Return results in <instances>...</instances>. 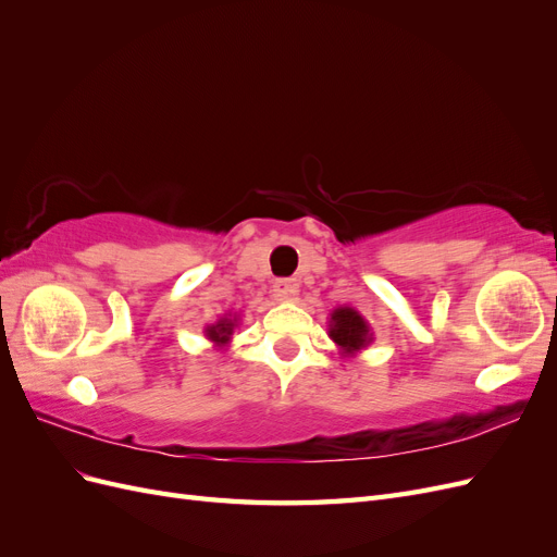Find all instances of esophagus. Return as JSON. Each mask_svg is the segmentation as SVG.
<instances>
[{
	"instance_id": "34e87169",
	"label": "esophagus",
	"mask_w": 557,
	"mask_h": 557,
	"mask_svg": "<svg viewBox=\"0 0 557 557\" xmlns=\"http://www.w3.org/2000/svg\"><path fill=\"white\" fill-rule=\"evenodd\" d=\"M299 293V283L295 278H276L274 281V295L278 299H293Z\"/></svg>"
}]
</instances>
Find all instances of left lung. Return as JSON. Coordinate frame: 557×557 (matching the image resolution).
<instances>
[{
	"mask_svg": "<svg viewBox=\"0 0 557 557\" xmlns=\"http://www.w3.org/2000/svg\"><path fill=\"white\" fill-rule=\"evenodd\" d=\"M330 339L342 348L344 356H356L358 350L372 344V330L356 309L339 307L330 318Z\"/></svg>",
	"mask_w": 557,
	"mask_h": 557,
	"instance_id": "obj_1",
	"label": "left lung"
}]
</instances>
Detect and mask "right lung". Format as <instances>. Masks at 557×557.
<instances>
[{
  "label": "right lung",
  "instance_id": "obj_1",
  "mask_svg": "<svg viewBox=\"0 0 557 557\" xmlns=\"http://www.w3.org/2000/svg\"><path fill=\"white\" fill-rule=\"evenodd\" d=\"M237 315H225V318H221L218 320V323H213V325H209L207 330H205V334L209 336V339L218 346V348H225L227 346V342H230V336H232V332H234V327H237Z\"/></svg>",
  "mask_w": 557,
  "mask_h": 557
}]
</instances>
